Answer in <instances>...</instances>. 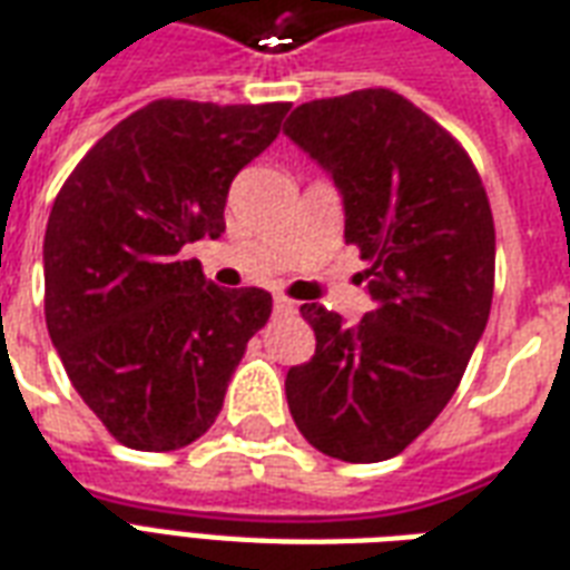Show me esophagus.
<instances>
[{"label": "esophagus", "instance_id": "obj_1", "mask_svg": "<svg viewBox=\"0 0 570 570\" xmlns=\"http://www.w3.org/2000/svg\"><path fill=\"white\" fill-rule=\"evenodd\" d=\"M274 311H277V314H293V311H296V302H289L286 296H274Z\"/></svg>", "mask_w": 570, "mask_h": 570}]
</instances>
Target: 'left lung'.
<instances>
[{"instance_id":"8db88e82","label":"left lung","mask_w":570,"mask_h":570,"mask_svg":"<svg viewBox=\"0 0 570 570\" xmlns=\"http://www.w3.org/2000/svg\"><path fill=\"white\" fill-rule=\"evenodd\" d=\"M284 134L345 204L372 311L347 326L302 305L317 347L286 372V403L317 452L375 464L433 424L485 333L494 219L476 167L449 130L387 88L311 100Z\"/></svg>"}]
</instances>
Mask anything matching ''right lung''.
I'll return each mask as SVG.
<instances>
[{
    "mask_svg": "<svg viewBox=\"0 0 570 570\" xmlns=\"http://www.w3.org/2000/svg\"><path fill=\"white\" fill-rule=\"evenodd\" d=\"M289 104L155 100L97 142L45 232V323L69 382L128 449L174 452L219 415L247 342L272 317L183 259L225 232L228 186L281 134Z\"/></svg>",
    "mask_w": 570,
    "mask_h": 570,
    "instance_id": "right-lung-1",
    "label": "right lung"
}]
</instances>
